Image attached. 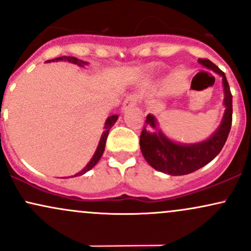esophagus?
Returning <instances> with one entry per match:
<instances>
[{
    "instance_id": "34e87169",
    "label": "esophagus",
    "mask_w": 251,
    "mask_h": 251,
    "mask_svg": "<svg viewBox=\"0 0 251 251\" xmlns=\"http://www.w3.org/2000/svg\"><path fill=\"white\" fill-rule=\"evenodd\" d=\"M138 102V97L137 96H128L127 98H126L125 100H124L123 102V111H127L128 108L131 107H134L135 105H137Z\"/></svg>"
}]
</instances>
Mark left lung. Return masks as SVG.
Wrapping results in <instances>:
<instances>
[{
	"label": "left lung",
	"instance_id": "8db88e82",
	"mask_svg": "<svg viewBox=\"0 0 251 251\" xmlns=\"http://www.w3.org/2000/svg\"><path fill=\"white\" fill-rule=\"evenodd\" d=\"M198 62L206 70L222 76L226 107L222 122L217 129L208 139L195 144H180L170 139L158 127L154 116L148 114L144 129L140 134V150L145 160L157 171L171 176L189 175L197 171L221 152L226 144L232 122V96L226 74L208 59H198Z\"/></svg>",
	"mask_w": 251,
	"mask_h": 251
}]
</instances>
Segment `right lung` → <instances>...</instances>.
I'll return each instance as SVG.
<instances>
[{
	"label": "right lung",
	"mask_w": 251,
	"mask_h": 251,
	"mask_svg": "<svg viewBox=\"0 0 251 251\" xmlns=\"http://www.w3.org/2000/svg\"><path fill=\"white\" fill-rule=\"evenodd\" d=\"M59 61H67L70 63H74V65H77L79 67H85V66L88 65V62L86 61H82V60H79L76 59V57L74 56H61V57H56V59H53V60H48V61L46 62H59ZM118 120V116L117 114H114V116H111L108 117L107 119H106L105 122V126H103V132L101 134V138H100L99 140V144H98V148L96 150V152H94L93 157H92V159L89 160L87 165L83 168L81 171L77 172L74 176H72V177H77V176H81V175H85L86 172L89 171L92 168H94V166L97 165V163L99 162L100 158H101V155L103 153V151H105V145H106V139H107V135H108V132L109 129L112 128V126L114 125V124L117 123ZM68 178V177H66Z\"/></svg>",
	"instance_id": "obj_1"
}]
</instances>
